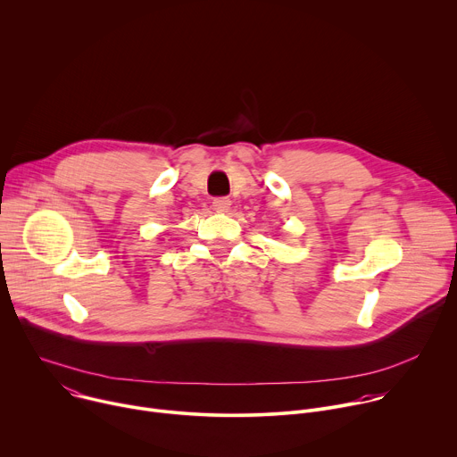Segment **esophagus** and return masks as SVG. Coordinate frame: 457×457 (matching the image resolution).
Instances as JSON below:
<instances>
[{
	"mask_svg": "<svg viewBox=\"0 0 457 457\" xmlns=\"http://www.w3.org/2000/svg\"><path fill=\"white\" fill-rule=\"evenodd\" d=\"M231 208V201L228 197H217L213 201V210L219 213H226Z\"/></svg>",
	"mask_w": 457,
	"mask_h": 457,
	"instance_id": "esophagus-1",
	"label": "esophagus"
}]
</instances>
